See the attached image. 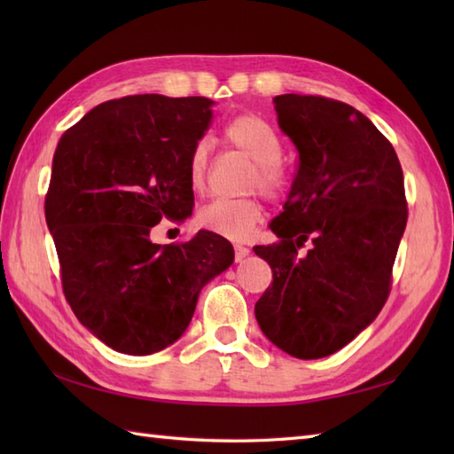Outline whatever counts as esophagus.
<instances>
[{"mask_svg": "<svg viewBox=\"0 0 454 454\" xmlns=\"http://www.w3.org/2000/svg\"><path fill=\"white\" fill-rule=\"evenodd\" d=\"M234 254H236V262H242L244 257L249 255V247H246L242 244H236L234 246Z\"/></svg>", "mask_w": 454, "mask_h": 454, "instance_id": "1", "label": "esophagus"}]
</instances>
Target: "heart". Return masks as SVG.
<instances>
[{"mask_svg":"<svg viewBox=\"0 0 454 454\" xmlns=\"http://www.w3.org/2000/svg\"><path fill=\"white\" fill-rule=\"evenodd\" d=\"M226 146L244 153L254 161L249 185L262 189L269 197L283 195L288 185V176L281 163L283 142L269 122L254 113H242L226 122L222 130ZM210 150L207 142L195 144L189 153L187 173L192 192H202L207 187ZM263 205L259 199H215L202 207L197 215L199 224L224 238L242 239L254 232L263 218Z\"/></svg>","mask_w":454,"mask_h":454,"instance_id":"1","label":"heart"}]
</instances>
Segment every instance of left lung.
<instances>
[{
  "mask_svg": "<svg viewBox=\"0 0 454 454\" xmlns=\"http://www.w3.org/2000/svg\"><path fill=\"white\" fill-rule=\"evenodd\" d=\"M273 101L298 168L271 222L278 242L254 247L273 271L255 317L278 349L322 359L353 341L390 294L408 222L403 173L388 138L351 105L296 93Z\"/></svg>",
  "mask_w": 454,
  "mask_h": 454,
  "instance_id": "obj_1",
  "label": "left lung"
}]
</instances>
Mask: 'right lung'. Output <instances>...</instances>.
I'll use <instances>...</instances> for the list:
<instances>
[{"label":"right lung","mask_w":454,"mask_h":454,"mask_svg":"<svg viewBox=\"0 0 454 454\" xmlns=\"http://www.w3.org/2000/svg\"><path fill=\"white\" fill-rule=\"evenodd\" d=\"M207 98L105 101L58 142L44 199L75 317L111 349L152 355L177 341L200 288L234 262L218 234L160 246L150 230L192 212L187 161L212 121Z\"/></svg>","instance_id":"1"}]
</instances>
